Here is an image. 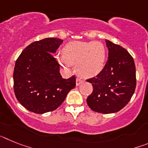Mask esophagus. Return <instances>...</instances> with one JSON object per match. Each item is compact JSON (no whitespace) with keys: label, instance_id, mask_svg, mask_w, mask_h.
Masks as SVG:
<instances>
[{"label":"esophagus","instance_id":"34e87169","mask_svg":"<svg viewBox=\"0 0 148 148\" xmlns=\"http://www.w3.org/2000/svg\"><path fill=\"white\" fill-rule=\"evenodd\" d=\"M82 83V81L81 80L80 78H77V79H76V85L77 86L80 85Z\"/></svg>","mask_w":148,"mask_h":148}]
</instances>
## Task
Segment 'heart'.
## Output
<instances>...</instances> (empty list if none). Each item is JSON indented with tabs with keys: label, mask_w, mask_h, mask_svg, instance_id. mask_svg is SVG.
<instances>
[{
	"label": "heart",
	"mask_w": 148,
	"mask_h": 148,
	"mask_svg": "<svg viewBox=\"0 0 148 148\" xmlns=\"http://www.w3.org/2000/svg\"><path fill=\"white\" fill-rule=\"evenodd\" d=\"M63 53L56 56L58 63L65 68L76 64L75 70L83 78L96 76L105 66L107 53L101 42L73 41L65 45Z\"/></svg>",
	"instance_id": "heart-1"
}]
</instances>
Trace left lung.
Returning a JSON list of instances; mask_svg holds the SVG:
<instances>
[{"label":"left lung","mask_w":148,"mask_h":148,"mask_svg":"<svg viewBox=\"0 0 148 148\" xmlns=\"http://www.w3.org/2000/svg\"><path fill=\"white\" fill-rule=\"evenodd\" d=\"M109 58L99 75L87 79L92 84V92L87 99L92 110L113 113L124 108L130 101L136 86L134 60L127 51L106 40Z\"/></svg>","instance_id":"left-lung-1"}]
</instances>
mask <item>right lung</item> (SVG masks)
Here are the masks:
<instances>
[{
	"label": "right lung",
	"instance_id": "1",
	"mask_svg": "<svg viewBox=\"0 0 148 148\" xmlns=\"http://www.w3.org/2000/svg\"><path fill=\"white\" fill-rule=\"evenodd\" d=\"M62 42L56 38L35 41L16 60L14 92L21 104L31 112L42 114L55 110L75 87V77L63 78L59 64L53 56Z\"/></svg>",
	"mask_w": 148,
	"mask_h": 148
}]
</instances>
